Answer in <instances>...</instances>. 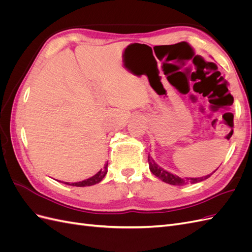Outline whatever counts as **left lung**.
<instances>
[{"label": "left lung", "mask_w": 252, "mask_h": 252, "mask_svg": "<svg viewBox=\"0 0 252 252\" xmlns=\"http://www.w3.org/2000/svg\"><path fill=\"white\" fill-rule=\"evenodd\" d=\"M148 164H149V169L150 171L154 173L156 177H158L159 180H162L163 182L167 183V184L170 185H175V186H180V185H184V184H188V183H191V184H195V183L202 182L206 179H208L210 175L215 172L213 171L211 174L206 175V177H202V178H180L178 175L172 174L169 171L165 170L162 167H159L156 162L155 159L152 158L150 156H148Z\"/></svg>", "instance_id": "1"}]
</instances>
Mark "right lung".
<instances>
[{
	"mask_svg": "<svg viewBox=\"0 0 252 252\" xmlns=\"http://www.w3.org/2000/svg\"><path fill=\"white\" fill-rule=\"evenodd\" d=\"M107 167H108V162L105 164V166L103 167V169H101L97 173H95L94 177H91V178L86 179L84 181H81V182H77V183H67V182H65L64 184L70 185V186H77V187L93 186L94 184H97V183H100L104 179L106 173H107ZM59 182H61V181H59Z\"/></svg>",
	"mask_w": 252,
	"mask_h": 252,
	"instance_id": "add662e5",
	"label": "right lung"
}]
</instances>
